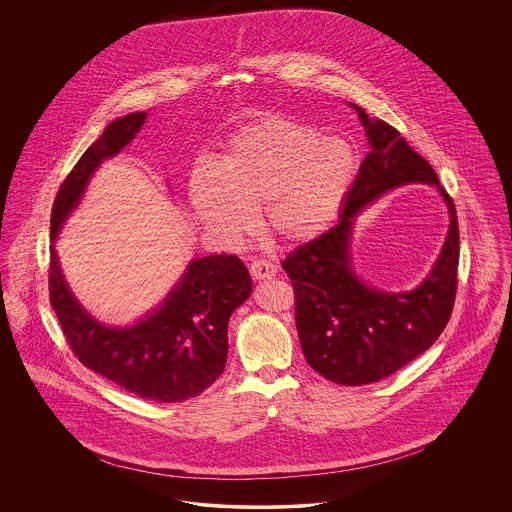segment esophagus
I'll return each mask as SVG.
<instances>
[{
    "mask_svg": "<svg viewBox=\"0 0 512 512\" xmlns=\"http://www.w3.org/2000/svg\"><path fill=\"white\" fill-rule=\"evenodd\" d=\"M249 272H251L253 280H267V278L276 276V267H274L270 261L259 259V261H253V263H251Z\"/></svg>",
    "mask_w": 512,
    "mask_h": 512,
    "instance_id": "1",
    "label": "esophagus"
}]
</instances>
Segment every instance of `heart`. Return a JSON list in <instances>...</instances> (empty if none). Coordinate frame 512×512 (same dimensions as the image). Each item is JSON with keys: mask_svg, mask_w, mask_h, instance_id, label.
<instances>
[{"mask_svg": "<svg viewBox=\"0 0 512 512\" xmlns=\"http://www.w3.org/2000/svg\"><path fill=\"white\" fill-rule=\"evenodd\" d=\"M351 146L317 128L272 115L238 132L215 167L190 176L197 219L224 238H242L257 226L265 205L268 234L284 245L318 238L340 215L353 186Z\"/></svg>", "mask_w": 512, "mask_h": 512, "instance_id": "b5f03b06", "label": "heart"}]
</instances>
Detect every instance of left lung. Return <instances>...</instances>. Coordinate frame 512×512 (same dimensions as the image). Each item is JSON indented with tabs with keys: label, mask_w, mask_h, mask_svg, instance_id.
Here are the masks:
<instances>
[{
	"label": "left lung",
	"mask_w": 512,
	"mask_h": 512,
	"mask_svg": "<svg viewBox=\"0 0 512 512\" xmlns=\"http://www.w3.org/2000/svg\"><path fill=\"white\" fill-rule=\"evenodd\" d=\"M363 122L370 153L361 163L334 228L299 245L282 261L295 292V326L307 363L343 386L388 378L424 353L447 326L457 295L459 222L438 174L388 122ZM436 185L450 209V232L433 270L411 293L370 289L348 251L354 217L368 202L405 183Z\"/></svg>",
	"instance_id": "1"
}]
</instances>
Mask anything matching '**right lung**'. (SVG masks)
Segmentation results:
<instances>
[{"label": "right lung", "instance_id": "obj_1", "mask_svg": "<svg viewBox=\"0 0 512 512\" xmlns=\"http://www.w3.org/2000/svg\"><path fill=\"white\" fill-rule=\"evenodd\" d=\"M147 113L111 122L61 184L51 209V242L80 203L99 165L128 146ZM49 301L78 361L138 397L178 403L207 390L228 357V320L251 295V278L236 255L192 261L165 301L132 326H105L74 297L49 247Z\"/></svg>", "mask_w": 512, "mask_h": 512}]
</instances>
